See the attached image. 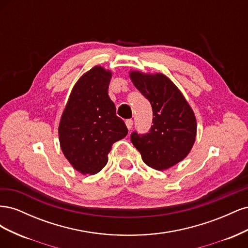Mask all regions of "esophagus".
<instances>
[{
	"label": "esophagus",
	"mask_w": 248,
	"mask_h": 248,
	"mask_svg": "<svg viewBox=\"0 0 248 248\" xmlns=\"http://www.w3.org/2000/svg\"><path fill=\"white\" fill-rule=\"evenodd\" d=\"M126 126H127V128H128V130H130L131 128H132V126H133V121L131 119H128V120H126Z\"/></svg>",
	"instance_id": "34e87169"
}]
</instances>
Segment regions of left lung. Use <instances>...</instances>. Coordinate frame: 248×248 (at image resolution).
I'll use <instances>...</instances> for the list:
<instances>
[{"instance_id": "1", "label": "left lung", "mask_w": 248, "mask_h": 248, "mask_svg": "<svg viewBox=\"0 0 248 248\" xmlns=\"http://www.w3.org/2000/svg\"><path fill=\"white\" fill-rule=\"evenodd\" d=\"M130 78L153 110L151 128L142 134L132 131L130 140L147 166L167 170L191 150L197 134L196 117L179 89L163 74L133 71Z\"/></svg>"}]
</instances>
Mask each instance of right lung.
<instances>
[{
    "label": "right lung",
    "mask_w": 248,
    "mask_h": 248,
    "mask_svg": "<svg viewBox=\"0 0 248 248\" xmlns=\"http://www.w3.org/2000/svg\"><path fill=\"white\" fill-rule=\"evenodd\" d=\"M111 73L95 66L74 86L59 125L61 149L72 167L94 175L108 162L111 145L128 129L108 96Z\"/></svg>",
    "instance_id": "obj_1"
}]
</instances>
